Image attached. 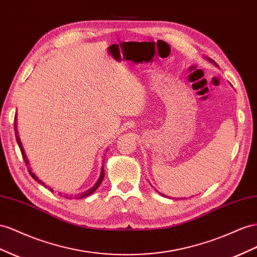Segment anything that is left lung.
I'll return each mask as SVG.
<instances>
[{"mask_svg": "<svg viewBox=\"0 0 257 257\" xmlns=\"http://www.w3.org/2000/svg\"><path fill=\"white\" fill-rule=\"evenodd\" d=\"M210 60H211V61L213 62V60H212V59H210ZM160 193H161V192H160ZM161 196H164V195H163V193H161Z\"/></svg>", "mask_w": 257, "mask_h": 257, "instance_id": "8db88e82", "label": "left lung"}]
</instances>
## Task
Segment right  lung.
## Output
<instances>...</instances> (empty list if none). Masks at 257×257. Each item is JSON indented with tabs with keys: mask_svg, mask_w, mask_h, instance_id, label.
<instances>
[{
	"mask_svg": "<svg viewBox=\"0 0 257 257\" xmlns=\"http://www.w3.org/2000/svg\"><path fill=\"white\" fill-rule=\"evenodd\" d=\"M14 127H15V135H16V141H17V144H18V146H19V148H20V151H22V155H23V158H24V161H25V163H26V165H28L29 163H28V160H27V157H26V154H25V151H24V148H23V145H22V142H20V140H19V137H18V134H17V127H16V115H15V124H14ZM29 171V173H30V175L37 180L38 183H40L41 185H43L45 188H48L50 189L51 191H53V189L51 188V187H48V186H45V184L43 183V182H41L40 179H38V177L33 174L32 173V171L29 169L28 170ZM103 177H105V169H103V165H102V168H101V172H100V176H99V178H98V180H97V183L95 184V186L94 187H92L91 189H88V190H86L85 192H82V193H80V195H78V196H75V198L77 199H82V198H85V197H87V196H89V195H92V193L98 188L99 187V185L101 184V182H102V179H103ZM66 198H68V197H66Z\"/></svg>",
	"mask_w": 257,
	"mask_h": 257,
	"instance_id": "1",
	"label": "right lung"
}]
</instances>
